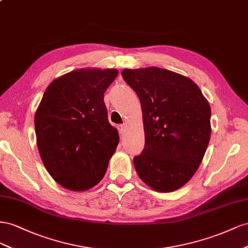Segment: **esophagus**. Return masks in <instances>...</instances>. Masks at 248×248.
Instances as JSON below:
<instances>
[{
	"label": "esophagus",
	"instance_id": "esophagus-1",
	"mask_svg": "<svg viewBox=\"0 0 248 248\" xmlns=\"http://www.w3.org/2000/svg\"><path fill=\"white\" fill-rule=\"evenodd\" d=\"M125 130H126V125H125L124 124H120V125L118 126V131H119L120 135H124Z\"/></svg>",
	"mask_w": 248,
	"mask_h": 248
}]
</instances>
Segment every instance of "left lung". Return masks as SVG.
Masks as SVG:
<instances>
[{
  "instance_id": "obj_1",
  "label": "left lung",
  "mask_w": 248,
  "mask_h": 248,
  "mask_svg": "<svg viewBox=\"0 0 248 248\" xmlns=\"http://www.w3.org/2000/svg\"><path fill=\"white\" fill-rule=\"evenodd\" d=\"M142 108L145 144L134 165L146 185L171 192L192 178L211 136V108L189 78L159 67L124 69Z\"/></svg>"
}]
</instances>
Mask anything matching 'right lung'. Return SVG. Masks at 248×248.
Masks as SVG:
<instances>
[{
    "instance_id": "add662e5",
    "label": "right lung",
    "mask_w": 248,
    "mask_h": 248,
    "mask_svg": "<svg viewBox=\"0 0 248 248\" xmlns=\"http://www.w3.org/2000/svg\"><path fill=\"white\" fill-rule=\"evenodd\" d=\"M116 77L113 68L63 75L48 85L35 113L41 160L68 190L93 188L107 171L119 136L108 120L104 93Z\"/></svg>"
}]
</instances>
